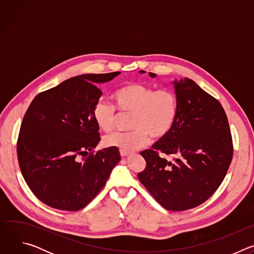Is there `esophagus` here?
<instances>
[{
	"label": "esophagus",
	"instance_id": "34e87169",
	"mask_svg": "<svg viewBox=\"0 0 254 254\" xmlns=\"http://www.w3.org/2000/svg\"><path fill=\"white\" fill-rule=\"evenodd\" d=\"M120 154H121L122 157H127V156H128L130 153L127 152V151H125V150H121V151H120Z\"/></svg>",
	"mask_w": 254,
	"mask_h": 254
}]
</instances>
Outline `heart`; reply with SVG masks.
Segmentation results:
<instances>
[{
	"instance_id": "b5f03b06",
	"label": "heart",
	"mask_w": 254,
	"mask_h": 254,
	"mask_svg": "<svg viewBox=\"0 0 254 254\" xmlns=\"http://www.w3.org/2000/svg\"><path fill=\"white\" fill-rule=\"evenodd\" d=\"M114 98L120 112L132 114V130L105 136V146L129 152L146 146L151 136L160 139L172 130L179 107L178 97L173 90L130 82L120 87ZM92 117L101 130L111 132L115 128L118 112L112 103L98 99L93 105Z\"/></svg>"
}]
</instances>
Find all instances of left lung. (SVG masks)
I'll list each match as a JSON object with an SVG mask.
<instances>
[{
    "label": "left lung",
    "instance_id": "obj_1",
    "mask_svg": "<svg viewBox=\"0 0 254 254\" xmlns=\"http://www.w3.org/2000/svg\"><path fill=\"white\" fill-rule=\"evenodd\" d=\"M174 83L176 122L152 150L140 152L147 165L137 178L165 209L184 211L201 205L219 188L232 161L233 142L218 99L189 78ZM161 153L178 158L168 161Z\"/></svg>",
    "mask_w": 254,
    "mask_h": 254
}]
</instances>
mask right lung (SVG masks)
<instances>
[{
  "label": "right lung",
  "mask_w": 254,
  "mask_h": 254,
  "mask_svg": "<svg viewBox=\"0 0 254 254\" xmlns=\"http://www.w3.org/2000/svg\"><path fill=\"white\" fill-rule=\"evenodd\" d=\"M120 74H84L35 96L23 118L17 156L33 194L63 211L87 206L120 162L118 148L95 152L99 127L92 117L102 92L96 83Z\"/></svg>",
  "instance_id": "1"
}]
</instances>
